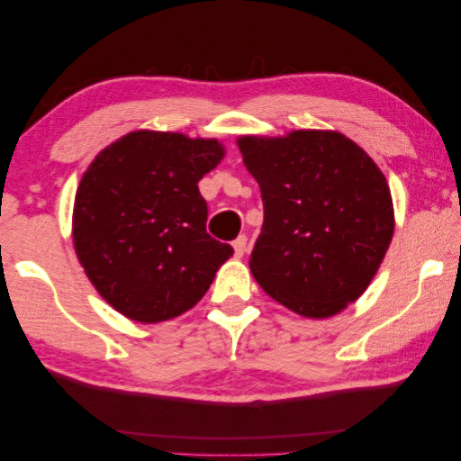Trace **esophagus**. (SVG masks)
I'll list each match as a JSON object with an SVG mask.
<instances>
[{"mask_svg": "<svg viewBox=\"0 0 461 461\" xmlns=\"http://www.w3.org/2000/svg\"><path fill=\"white\" fill-rule=\"evenodd\" d=\"M232 249H235L237 258H243V253L247 251V237L239 235L235 240H232Z\"/></svg>", "mask_w": 461, "mask_h": 461, "instance_id": "esophagus-1", "label": "esophagus"}]
</instances>
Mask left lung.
Listing matches in <instances>:
<instances>
[{"instance_id": "8db88e82", "label": "left lung", "mask_w": 461, "mask_h": 461, "mask_svg": "<svg viewBox=\"0 0 461 461\" xmlns=\"http://www.w3.org/2000/svg\"><path fill=\"white\" fill-rule=\"evenodd\" d=\"M239 149L263 200L255 280L302 316L341 312L372 282L394 232L384 173L339 132L243 137Z\"/></svg>"}]
</instances>
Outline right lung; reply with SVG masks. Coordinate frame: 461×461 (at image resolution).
I'll return each mask as SVG.
<instances>
[{
    "instance_id": "right-lung-1",
    "label": "right lung",
    "mask_w": 461,
    "mask_h": 461,
    "mask_svg": "<svg viewBox=\"0 0 461 461\" xmlns=\"http://www.w3.org/2000/svg\"><path fill=\"white\" fill-rule=\"evenodd\" d=\"M224 157L216 140L131 132L104 149L83 176L73 243L102 298L139 322L190 311L232 247L206 232L198 181Z\"/></svg>"
}]
</instances>
